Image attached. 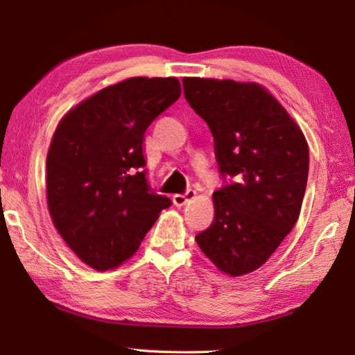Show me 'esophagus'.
<instances>
[{
  "instance_id": "obj_1",
  "label": "esophagus",
  "mask_w": 355,
  "mask_h": 355,
  "mask_svg": "<svg viewBox=\"0 0 355 355\" xmlns=\"http://www.w3.org/2000/svg\"><path fill=\"white\" fill-rule=\"evenodd\" d=\"M194 197H196V191L189 189V191H186L184 194H175L172 197V200H173V205L183 207V205H186V203L194 199Z\"/></svg>"
}]
</instances>
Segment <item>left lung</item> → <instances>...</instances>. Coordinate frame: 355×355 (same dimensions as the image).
<instances>
[{"mask_svg": "<svg viewBox=\"0 0 355 355\" xmlns=\"http://www.w3.org/2000/svg\"><path fill=\"white\" fill-rule=\"evenodd\" d=\"M184 97L208 123L227 184L213 194L214 219L196 236L232 277L266 263L299 218L309 146L286 110L257 83L183 78Z\"/></svg>", "mask_w": 355, "mask_h": 355, "instance_id": "8db88e82", "label": "left lung"}]
</instances>
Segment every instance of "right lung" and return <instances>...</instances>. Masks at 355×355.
<instances>
[{"label": "right lung", "instance_id": "1", "mask_svg": "<svg viewBox=\"0 0 355 355\" xmlns=\"http://www.w3.org/2000/svg\"><path fill=\"white\" fill-rule=\"evenodd\" d=\"M177 78H128L101 89L62 117L46 155L53 224L97 271L139 249L172 202L150 189L142 152L148 125L180 98Z\"/></svg>", "mask_w": 355, "mask_h": 355}]
</instances>
